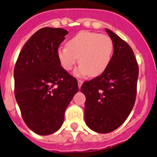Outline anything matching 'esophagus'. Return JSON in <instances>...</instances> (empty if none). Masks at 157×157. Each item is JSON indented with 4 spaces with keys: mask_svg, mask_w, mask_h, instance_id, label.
<instances>
[{
    "mask_svg": "<svg viewBox=\"0 0 157 157\" xmlns=\"http://www.w3.org/2000/svg\"><path fill=\"white\" fill-rule=\"evenodd\" d=\"M77 83H78V87H79V89H80V88L81 87V85H82V84H83V81H81V80H78Z\"/></svg>",
    "mask_w": 157,
    "mask_h": 157,
    "instance_id": "1",
    "label": "esophagus"
}]
</instances>
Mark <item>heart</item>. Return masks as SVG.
Masks as SVG:
<instances>
[{
    "label": "heart",
    "instance_id": "b5f03b06",
    "mask_svg": "<svg viewBox=\"0 0 157 157\" xmlns=\"http://www.w3.org/2000/svg\"><path fill=\"white\" fill-rule=\"evenodd\" d=\"M113 42L105 34L82 31L72 36L67 46L57 48V57L64 70L70 71L77 62L81 64L74 71L76 76H98L106 70L111 61Z\"/></svg>",
    "mask_w": 157,
    "mask_h": 157
}]
</instances>
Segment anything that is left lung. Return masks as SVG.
<instances>
[{
  "label": "left lung",
  "mask_w": 157,
  "mask_h": 157,
  "mask_svg": "<svg viewBox=\"0 0 157 157\" xmlns=\"http://www.w3.org/2000/svg\"><path fill=\"white\" fill-rule=\"evenodd\" d=\"M113 42V54L106 70L81 88L86 97L85 121L99 133L119 128L129 116L135 103L138 64L133 51L113 31L105 29Z\"/></svg>",
  "instance_id": "left-lung-1"
}]
</instances>
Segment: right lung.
Segmentation results:
<instances>
[{"instance_id":"obj_1","label":"right lung","mask_w":157,"mask_h":157,"mask_svg":"<svg viewBox=\"0 0 157 157\" xmlns=\"http://www.w3.org/2000/svg\"><path fill=\"white\" fill-rule=\"evenodd\" d=\"M68 33L60 28L38 30L25 44L14 68L16 100L26 125L38 135L60 129L78 92L76 79L60 66L56 54Z\"/></svg>"}]
</instances>
